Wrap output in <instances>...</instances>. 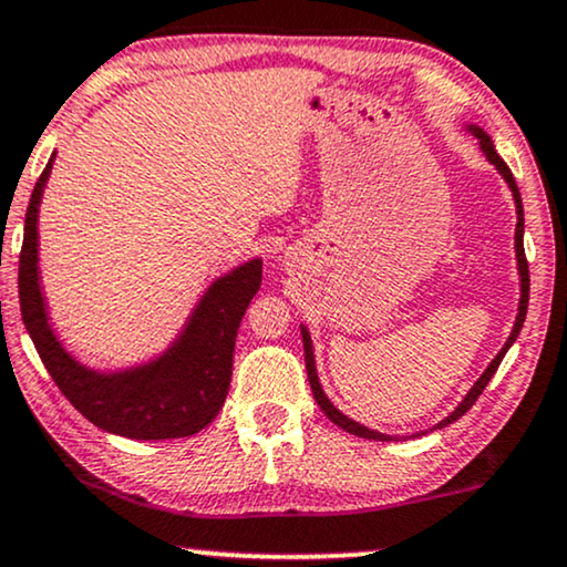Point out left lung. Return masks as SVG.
<instances>
[{
	"label": "left lung",
	"instance_id": "1",
	"mask_svg": "<svg viewBox=\"0 0 567 567\" xmlns=\"http://www.w3.org/2000/svg\"><path fill=\"white\" fill-rule=\"evenodd\" d=\"M471 133L476 135L478 143H482V148H484L486 159H489V162L494 164V167H497L499 172H503V177H505L507 185H511V190H513V198H515V212H518V225H515V254H518V269H520V306H518V319H515V327H513L511 337H507L505 348L499 350L497 355H494V361L489 363V369H486L484 374H482V379H478V382H476L474 386H471V392H468V395H465L463 403L457 405L455 411L450 413L447 419L442 421V424H436V429H442V426L453 424V421L461 419V415H463L465 411H468V408L474 405L476 400H478V395H482V392L486 390V384H489V379L494 377V371L499 369V363H503L505 353H507V350H511V346H513V342H515V337H518L520 327H523V321H526V308H528V285H532V279H528V261H526V250H523V204H520V193H518V185H515V177H513V172H511V167H507V164L503 162V156H499L497 152H494V143H492L489 135H486V133L482 131V127H474V125H471ZM303 350H306V371H308V384H311L313 400H317L319 408H321V411H324L327 419L332 421V424L340 426V429H346L348 434L363 436V440H382V442H384V440H392V436H386V434H379V432H371V429L361 426V424H355V421H350L348 415H342L340 411H337V408H334L332 403H329L324 392H321V384H319V379H317V367H313V350H311V337H308L306 329H303Z\"/></svg>",
	"mask_w": 567,
	"mask_h": 567
}]
</instances>
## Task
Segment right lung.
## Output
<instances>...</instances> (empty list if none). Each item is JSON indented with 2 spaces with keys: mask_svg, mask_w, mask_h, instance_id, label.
Here are the masks:
<instances>
[{
  "mask_svg": "<svg viewBox=\"0 0 567 567\" xmlns=\"http://www.w3.org/2000/svg\"><path fill=\"white\" fill-rule=\"evenodd\" d=\"M49 169L52 162L41 172L31 193L18 267L23 324L47 371L62 395L104 432L131 440H175L200 432L225 405L233 377L235 337L250 298L261 288V261H250L214 282L177 346L152 367L112 377L78 367L47 324L35 269V219Z\"/></svg>",
  "mask_w": 567,
  "mask_h": 567,
  "instance_id": "obj_1",
  "label": "right lung"
}]
</instances>
